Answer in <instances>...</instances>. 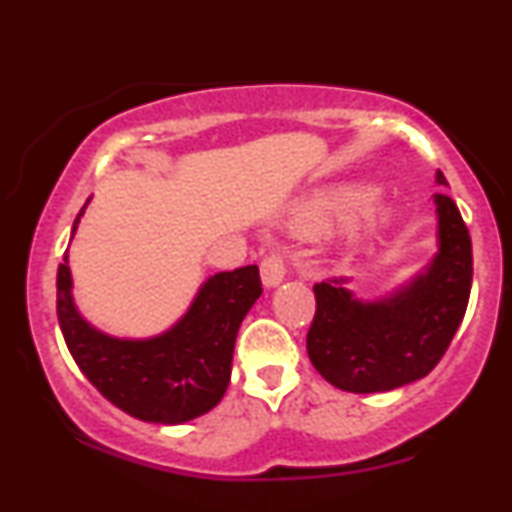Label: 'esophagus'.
<instances>
[{
  "label": "esophagus",
  "instance_id": "1",
  "mask_svg": "<svg viewBox=\"0 0 512 512\" xmlns=\"http://www.w3.org/2000/svg\"><path fill=\"white\" fill-rule=\"evenodd\" d=\"M260 269H262L264 286L281 284V281H284V276H286V255L281 250L269 252V255L262 260Z\"/></svg>",
  "mask_w": 512,
  "mask_h": 512
}]
</instances>
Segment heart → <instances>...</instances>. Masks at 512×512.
<instances>
[{"mask_svg": "<svg viewBox=\"0 0 512 512\" xmlns=\"http://www.w3.org/2000/svg\"><path fill=\"white\" fill-rule=\"evenodd\" d=\"M334 207H337V202H332V199H320V202L308 204V207H303L296 214V226L301 228V231H317V228L327 221V216L332 214ZM361 214L366 226H378V223L387 216V209L383 204H366Z\"/></svg>", "mask_w": 512, "mask_h": 512, "instance_id": "obj_1", "label": "heart"}]
</instances>
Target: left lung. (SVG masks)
I'll return each instance as SVG.
<instances>
[{
  "label": "left lung",
  "instance_id": "8db88e82",
  "mask_svg": "<svg viewBox=\"0 0 512 512\" xmlns=\"http://www.w3.org/2000/svg\"><path fill=\"white\" fill-rule=\"evenodd\" d=\"M440 185H448L438 170ZM440 252L409 289L358 303L339 279L315 284L308 356L317 373L346 392H387L438 366L460 327L472 291V238L460 209L436 195Z\"/></svg>",
  "mask_w": 512,
  "mask_h": 512
}]
</instances>
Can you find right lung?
<instances>
[{
	"mask_svg": "<svg viewBox=\"0 0 512 512\" xmlns=\"http://www.w3.org/2000/svg\"><path fill=\"white\" fill-rule=\"evenodd\" d=\"M260 296L257 264L214 274L173 330L127 342L105 337L81 320L72 303L67 260L57 269V317L76 366L117 409L151 424H185L221 402L231 383L240 322Z\"/></svg>",
	"mask_w": 512,
	"mask_h": 512,
	"instance_id": "obj_1",
	"label": "right lung"
}]
</instances>
